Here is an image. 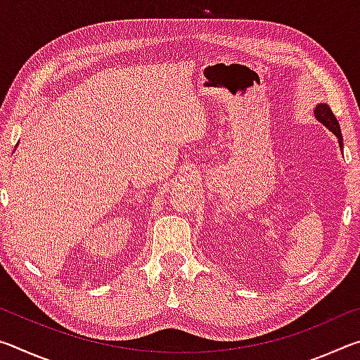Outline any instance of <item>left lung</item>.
I'll return each instance as SVG.
<instances>
[{
	"label": "left lung",
	"instance_id": "8db88e82",
	"mask_svg": "<svg viewBox=\"0 0 360 360\" xmlns=\"http://www.w3.org/2000/svg\"><path fill=\"white\" fill-rule=\"evenodd\" d=\"M314 117H316V120L321 122V124L324 125L326 129L330 130L335 136H337L340 149L343 150V136H341L340 124H338L337 117L333 115L332 109L328 108L326 103H319V105H316V108H314Z\"/></svg>",
	"mask_w": 360,
	"mask_h": 360
}]
</instances>
